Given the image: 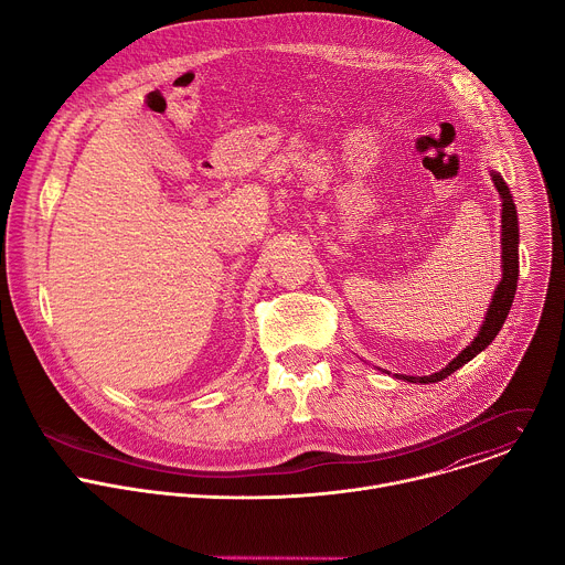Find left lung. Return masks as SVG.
Returning <instances> with one entry per match:
<instances>
[{
    "label": "left lung",
    "instance_id": "8db88e82",
    "mask_svg": "<svg viewBox=\"0 0 565 565\" xmlns=\"http://www.w3.org/2000/svg\"><path fill=\"white\" fill-rule=\"evenodd\" d=\"M492 181L501 194V227H503V238H501V257H503V279L499 281L492 303L488 308L486 321H482V327L478 331V335L473 338V342L462 349L445 369H440L438 373L425 375V377H414V375H397L399 380H407V382H420V384H429V382H440L447 375H451L454 371H458L460 366H465L469 360H473L480 351H486L492 340L499 335L501 327L505 324V317L512 308L514 301V292H516V281H519V218H516V205L514 199L510 194V188L505 185V181L501 179V174L492 172Z\"/></svg>",
    "mask_w": 565,
    "mask_h": 565
}]
</instances>
